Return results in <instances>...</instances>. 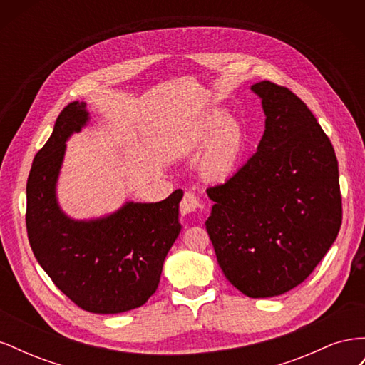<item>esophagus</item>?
Returning <instances> with one entry per match:
<instances>
[{"label":"esophagus","instance_id":"esophagus-1","mask_svg":"<svg viewBox=\"0 0 365 365\" xmlns=\"http://www.w3.org/2000/svg\"><path fill=\"white\" fill-rule=\"evenodd\" d=\"M204 208V204L200 201V197H197L193 192H185L182 201L180 204V210H181V215H189L193 212H200V210Z\"/></svg>","mask_w":365,"mask_h":365}]
</instances>
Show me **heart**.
<instances>
[{
	"label": "heart",
	"instance_id": "obj_1",
	"mask_svg": "<svg viewBox=\"0 0 365 365\" xmlns=\"http://www.w3.org/2000/svg\"><path fill=\"white\" fill-rule=\"evenodd\" d=\"M214 134L201 160V175L207 181H224L235 172L244 148V135L239 125L233 120H225L222 111L208 113L192 137L187 140V152L202 148Z\"/></svg>",
	"mask_w": 365,
	"mask_h": 365
}]
</instances>
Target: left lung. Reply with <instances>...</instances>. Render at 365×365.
Instances as JSON below:
<instances>
[{"label":"left lung","instance_id":"left-lung-1","mask_svg":"<svg viewBox=\"0 0 365 365\" xmlns=\"http://www.w3.org/2000/svg\"><path fill=\"white\" fill-rule=\"evenodd\" d=\"M262 101L257 152L227 182L207 189L205 220L228 282L251 298L303 283L335 242L342 208L338 161L317 118L288 88L251 86Z\"/></svg>","mask_w":365,"mask_h":365}]
</instances>
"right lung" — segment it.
<instances>
[{"label":"right lung","instance_id":"obj_1","mask_svg":"<svg viewBox=\"0 0 365 365\" xmlns=\"http://www.w3.org/2000/svg\"><path fill=\"white\" fill-rule=\"evenodd\" d=\"M90 121L85 102L63 108L27 180L26 225L33 254L71 302L93 314H120L157 291L163 263L181 231L175 190L160 202L129 201L102 217L65 215L56 185L67 140Z\"/></svg>","mask_w":365,"mask_h":365}]
</instances>
